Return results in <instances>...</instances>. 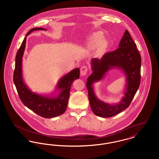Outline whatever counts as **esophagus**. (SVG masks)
<instances>
[{
    "instance_id": "1",
    "label": "esophagus",
    "mask_w": 159,
    "mask_h": 159,
    "mask_svg": "<svg viewBox=\"0 0 159 159\" xmlns=\"http://www.w3.org/2000/svg\"><path fill=\"white\" fill-rule=\"evenodd\" d=\"M88 67L86 66H83L80 69V74L82 76H85L88 72Z\"/></svg>"
}]
</instances>
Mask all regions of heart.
<instances>
[{
    "instance_id": "heart-1",
    "label": "heart",
    "mask_w": 159,
    "mask_h": 159,
    "mask_svg": "<svg viewBox=\"0 0 159 159\" xmlns=\"http://www.w3.org/2000/svg\"><path fill=\"white\" fill-rule=\"evenodd\" d=\"M103 38V34L102 32L97 31L94 33L90 40L89 46L91 48H94L96 46L99 44V50L102 51L104 50L107 45V42L105 40H102Z\"/></svg>"
}]
</instances>
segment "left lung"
<instances>
[{"mask_svg": "<svg viewBox=\"0 0 159 159\" xmlns=\"http://www.w3.org/2000/svg\"><path fill=\"white\" fill-rule=\"evenodd\" d=\"M91 66L93 72L88 78L86 87L91 110L93 113L102 117H111L127 108L139 87L141 66V55L128 31H125L119 48L105 53L100 60L93 58ZM114 67L123 70L127 77V84L125 95L121 102L111 105L96 98L92 84L100 80L109 69Z\"/></svg>", "mask_w": 159, "mask_h": 159, "instance_id": "left-lung-1", "label": "left lung"}]
</instances>
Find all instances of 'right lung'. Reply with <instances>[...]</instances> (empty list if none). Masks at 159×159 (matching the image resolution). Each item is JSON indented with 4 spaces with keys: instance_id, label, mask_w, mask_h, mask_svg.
Returning <instances> with one entry per match:
<instances>
[{
    "instance_id": "1",
    "label": "right lung",
    "mask_w": 159,
    "mask_h": 159,
    "mask_svg": "<svg viewBox=\"0 0 159 159\" xmlns=\"http://www.w3.org/2000/svg\"><path fill=\"white\" fill-rule=\"evenodd\" d=\"M46 30L43 28H33L29 31L18 50L15 57L14 82L19 97L23 104L39 116L45 118H52L60 116L66 111L70 97V90L73 82L79 78L80 69L75 68L61 78L57 85L60 90L57 97L52 98L33 93L23 81L22 76V58L25 50L26 37L32 31Z\"/></svg>"
}]
</instances>
